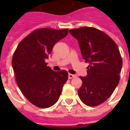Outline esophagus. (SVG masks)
Listing matches in <instances>:
<instances>
[{"label": "esophagus", "instance_id": "obj_1", "mask_svg": "<svg viewBox=\"0 0 130 130\" xmlns=\"http://www.w3.org/2000/svg\"><path fill=\"white\" fill-rule=\"evenodd\" d=\"M76 75H73V74H71V73H69V75H68V77H69V79H72L73 77H75Z\"/></svg>", "mask_w": 130, "mask_h": 130}]
</instances>
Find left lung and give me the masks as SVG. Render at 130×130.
<instances>
[{
	"label": "left lung",
	"mask_w": 130,
	"mask_h": 130,
	"mask_svg": "<svg viewBox=\"0 0 130 130\" xmlns=\"http://www.w3.org/2000/svg\"><path fill=\"white\" fill-rule=\"evenodd\" d=\"M77 39L82 58L89 64L77 92L85 105L94 107L106 101L118 85L122 59L117 45L103 31L83 27L69 30Z\"/></svg>",
	"instance_id": "8db88e82"
}]
</instances>
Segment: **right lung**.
Instances as JSON below:
<instances>
[{
	"label": "right lung",
	"mask_w": 130,
	"mask_h": 130,
	"mask_svg": "<svg viewBox=\"0 0 130 130\" xmlns=\"http://www.w3.org/2000/svg\"><path fill=\"white\" fill-rule=\"evenodd\" d=\"M67 34L68 29H36L21 41L13 54L12 67L17 85L36 107L55 105L68 79L67 71H54L45 63L55 44Z\"/></svg>",
	"instance_id": "1"
}]
</instances>
